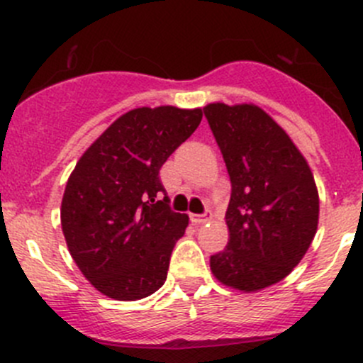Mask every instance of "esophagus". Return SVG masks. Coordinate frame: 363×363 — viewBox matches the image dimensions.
<instances>
[{"label": "esophagus", "instance_id": "obj_1", "mask_svg": "<svg viewBox=\"0 0 363 363\" xmlns=\"http://www.w3.org/2000/svg\"><path fill=\"white\" fill-rule=\"evenodd\" d=\"M212 219V211L211 208H207V211L203 212V214H191V221L193 223H199V225H203V223L211 221Z\"/></svg>", "mask_w": 363, "mask_h": 363}]
</instances>
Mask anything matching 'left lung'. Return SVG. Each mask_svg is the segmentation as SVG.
I'll use <instances>...</instances> for the list:
<instances>
[{"instance_id":"obj_1","label":"left lung","mask_w":363,"mask_h":363,"mask_svg":"<svg viewBox=\"0 0 363 363\" xmlns=\"http://www.w3.org/2000/svg\"><path fill=\"white\" fill-rule=\"evenodd\" d=\"M232 182L230 242L211 256L223 284L255 291L298 265L318 228L320 200L311 168L286 131L255 105L203 108Z\"/></svg>"}]
</instances>
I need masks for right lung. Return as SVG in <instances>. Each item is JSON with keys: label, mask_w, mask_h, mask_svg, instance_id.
Returning <instances> with one entry per match:
<instances>
[{"label": "right lung", "mask_w": 363, "mask_h": 363, "mask_svg": "<svg viewBox=\"0 0 363 363\" xmlns=\"http://www.w3.org/2000/svg\"><path fill=\"white\" fill-rule=\"evenodd\" d=\"M200 121V108L126 112L69 175L61 203L65 239L80 272L104 295L138 300L167 281L188 216L172 211L168 196L160 200V170Z\"/></svg>", "instance_id": "right-lung-1"}]
</instances>
